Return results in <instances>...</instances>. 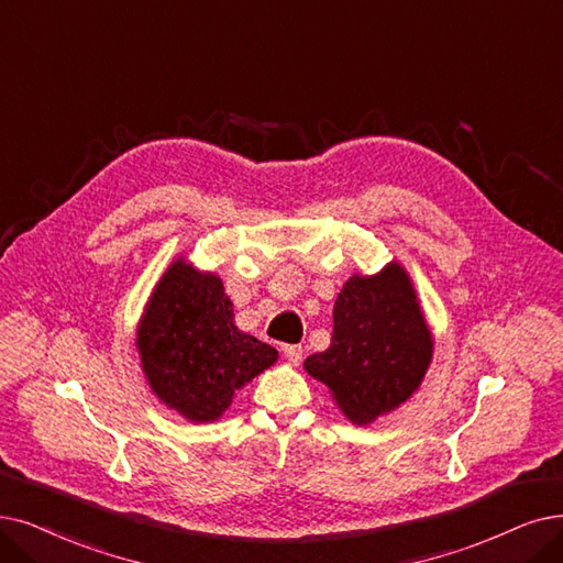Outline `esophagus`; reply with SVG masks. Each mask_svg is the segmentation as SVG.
Segmentation results:
<instances>
[{
	"label": "esophagus",
	"mask_w": 563,
	"mask_h": 563,
	"mask_svg": "<svg viewBox=\"0 0 563 563\" xmlns=\"http://www.w3.org/2000/svg\"><path fill=\"white\" fill-rule=\"evenodd\" d=\"M282 353L286 355L288 363L300 365V360H302V346H300V344H284V346H282Z\"/></svg>",
	"instance_id": "34e87169"
}]
</instances>
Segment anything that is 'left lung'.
<instances>
[{"instance_id": "8db88e82", "label": "left lung", "mask_w": 563, "mask_h": 563, "mask_svg": "<svg viewBox=\"0 0 563 563\" xmlns=\"http://www.w3.org/2000/svg\"><path fill=\"white\" fill-rule=\"evenodd\" d=\"M330 346L309 355L305 369L351 422H374L418 390L434 340L399 263L372 277L353 275L334 300Z\"/></svg>"}]
</instances>
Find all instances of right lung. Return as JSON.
I'll list each match as a JSON object with an SVG mask.
<instances>
[{"instance_id":"right-lung-1","label":"right lung","mask_w":563,"mask_h":563,"mask_svg":"<svg viewBox=\"0 0 563 563\" xmlns=\"http://www.w3.org/2000/svg\"><path fill=\"white\" fill-rule=\"evenodd\" d=\"M233 302L212 273L173 261L154 286L136 346L152 393L191 422H212L235 390L269 365L277 351L242 332Z\"/></svg>"}]
</instances>
